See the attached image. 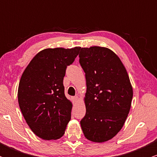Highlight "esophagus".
Instances as JSON below:
<instances>
[{"mask_svg":"<svg viewBox=\"0 0 157 157\" xmlns=\"http://www.w3.org/2000/svg\"><path fill=\"white\" fill-rule=\"evenodd\" d=\"M79 100V98H78V97L77 96H75V97H72V100H73V102H77V100Z\"/></svg>","mask_w":157,"mask_h":157,"instance_id":"1","label":"esophagus"}]
</instances>
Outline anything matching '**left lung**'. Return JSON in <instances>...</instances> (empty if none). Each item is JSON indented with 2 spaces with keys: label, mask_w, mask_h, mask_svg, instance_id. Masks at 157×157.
Listing matches in <instances>:
<instances>
[{
  "label": "left lung",
  "mask_w": 157,
  "mask_h": 157,
  "mask_svg": "<svg viewBox=\"0 0 157 157\" xmlns=\"http://www.w3.org/2000/svg\"><path fill=\"white\" fill-rule=\"evenodd\" d=\"M80 63L86 73V113L80 125L86 139L103 142L122 129L130 111L133 88L116 54L100 46L82 48Z\"/></svg>",
  "instance_id": "1"
}]
</instances>
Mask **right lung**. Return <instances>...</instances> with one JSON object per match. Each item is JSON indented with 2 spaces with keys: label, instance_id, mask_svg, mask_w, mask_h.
Wrapping results in <instances>:
<instances>
[{
  "label": "right lung",
  "instance_id": "1",
  "mask_svg": "<svg viewBox=\"0 0 157 157\" xmlns=\"http://www.w3.org/2000/svg\"><path fill=\"white\" fill-rule=\"evenodd\" d=\"M81 47L46 48L25 68L17 98L23 116L33 133L45 140L63 136L72 103L65 96L63 77Z\"/></svg>",
  "mask_w": 157,
  "mask_h": 157
}]
</instances>
